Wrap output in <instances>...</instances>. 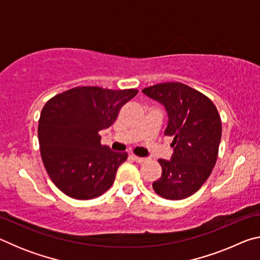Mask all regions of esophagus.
I'll list each match as a JSON object with an SVG mask.
<instances>
[{"mask_svg":"<svg viewBox=\"0 0 260 260\" xmlns=\"http://www.w3.org/2000/svg\"><path fill=\"white\" fill-rule=\"evenodd\" d=\"M132 157H133V159L136 162H140V164H142V162H146L148 160V158H146V157H139V156H135V155H133Z\"/></svg>","mask_w":260,"mask_h":260,"instance_id":"34e87169","label":"esophagus"}]
</instances>
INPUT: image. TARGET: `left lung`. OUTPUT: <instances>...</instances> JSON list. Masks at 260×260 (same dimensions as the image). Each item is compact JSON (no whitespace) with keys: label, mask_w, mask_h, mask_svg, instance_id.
<instances>
[{"label":"left lung","mask_w":260,"mask_h":260,"mask_svg":"<svg viewBox=\"0 0 260 260\" xmlns=\"http://www.w3.org/2000/svg\"><path fill=\"white\" fill-rule=\"evenodd\" d=\"M142 91L165 105V135L174 138L171 160L158 159L161 177L152 183L153 190L166 200L187 199L203 186L217 161L220 114L208 96L181 82L157 83Z\"/></svg>","instance_id":"8db88e82"}]
</instances>
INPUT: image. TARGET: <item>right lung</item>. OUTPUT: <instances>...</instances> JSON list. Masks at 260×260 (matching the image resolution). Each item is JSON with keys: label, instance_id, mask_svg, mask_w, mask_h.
Instances as JSON below:
<instances>
[{"label": "right lung", "instance_id": "add662e5", "mask_svg": "<svg viewBox=\"0 0 260 260\" xmlns=\"http://www.w3.org/2000/svg\"><path fill=\"white\" fill-rule=\"evenodd\" d=\"M138 89L78 86L55 95L39 119L40 153L48 175L61 192L91 200L112 186L128 153L101 144L99 132L116 121Z\"/></svg>", "mask_w": 260, "mask_h": 260}]
</instances>
